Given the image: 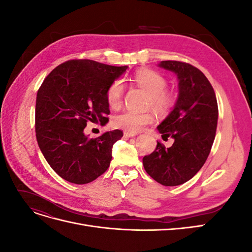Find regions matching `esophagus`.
<instances>
[{"label":"esophagus","instance_id":"1","mask_svg":"<svg viewBox=\"0 0 252 252\" xmlns=\"http://www.w3.org/2000/svg\"><path fill=\"white\" fill-rule=\"evenodd\" d=\"M132 136H134L133 133H129V132H124V135H123V139L124 140H128L129 138H132Z\"/></svg>","mask_w":252,"mask_h":252}]
</instances>
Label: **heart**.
Masks as SVG:
<instances>
[{"label": "heart", "mask_w": 252, "mask_h": 252, "mask_svg": "<svg viewBox=\"0 0 252 252\" xmlns=\"http://www.w3.org/2000/svg\"><path fill=\"white\" fill-rule=\"evenodd\" d=\"M132 81L139 87L149 94L148 106L158 113L168 112L174 105V96L169 91L165 90L167 82L158 71L143 68L136 71ZM125 85L123 80L113 81L106 90V100L111 108L120 107L123 100ZM154 122V116L150 112H134L126 110L117 114L113 118V126L129 133H136Z\"/></svg>", "instance_id": "obj_1"}]
</instances>
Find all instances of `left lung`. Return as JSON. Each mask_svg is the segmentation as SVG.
<instances>
[{"mask_svg": "<svg viewBox=\"0 0 252 252\" xmlns=\"http://www.w3.org/2000/svg\"><path fill=\"white\" fill-rule=\"evenodd\" d=\"M159 67L174 72L179 96L173 110L158 130L172 138L166 148L158 142L156 150L143 158L150 177L164 186H178L192 179L207 159L215 141L219 109L215 90L196 67L180 61H162Z\"/></svg>", "mask_w": 252, "mask_h": 252, "instance_id": "1", "label": "left lung"}]
</instances>
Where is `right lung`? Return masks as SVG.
<instances>
[{
    "label": "right lung",
    "instance_id": "obj_1",
    "mask_svg": "<svg viewBox=\"0 0 252 252\" xmlns=\"http://www.w3.org/2000/svg\"><path fill=\"white\" fill-rule=\"evenodd\" d=\"M128 66L93 60H70L56 67L42 83L35 103L36 141L44 158L61 178L87 184L108 169L112 146L123 131L95 139L84 133L88 122H108L106 90Z\"/></svg>",
    "mask_w": 252,
    "mask_h": 252
}]
</instances>
